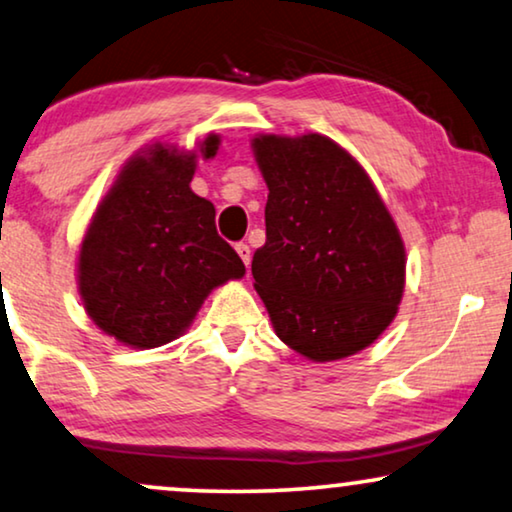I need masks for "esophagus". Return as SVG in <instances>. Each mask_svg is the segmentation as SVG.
<instances>
[{"instance_id":"esophagus-1","label":"esophagus","mask_w":512,"mask_h":512,"mask_svg":"<svg viewBox=\"0 0 512 512\" xmlns=\"http://www.w3.org/2000/svg\"><path fill=\"white\" fill-rule=\"evenodd\" d=\"M235 251H238V256L242 258V263L249 268V263H251V249H249V244H244V242L235 244Z\"/></svg>"}]
</instances>
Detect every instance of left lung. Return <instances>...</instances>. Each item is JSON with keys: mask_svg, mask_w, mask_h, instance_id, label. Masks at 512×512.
Here are the masks:
<instances>
[{"mask_svg": "<svg viewBox=\"0 0 512 512\" xmlns=\"http://www.w3.org/2000/svg\"><path fill=\"white\" fill-rule=\"evenodd\" d=\"M268 184L254 288L277 337L314 362L374 344L406 284L399 228L367 170L321 133L251 140Z\"/></svg>", "mask_w": 512, "mask_h": 512, "instance_id": "1", "label": "left lung"}]
</instances>
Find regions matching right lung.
<instances>
[{"mask_svg":"<svg viewBox=\"0 0 512 512\" xmlns=\"http://www.w3.org/2000/svg\"><path fill=\"white\" fill-rule=\"evenodd\" d=\"M219 136L198 150L154 143L127 161L80 242L78 293L103 335L131 348L173 342L214 288L244 277L219 238L214 205L191 191L196 159H212Z\"/></svg>","mask_w":512,"mask_h":512,"instance_id":"add662e5","label":"right lung"}]
</instances>
